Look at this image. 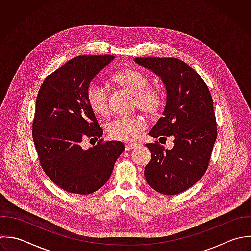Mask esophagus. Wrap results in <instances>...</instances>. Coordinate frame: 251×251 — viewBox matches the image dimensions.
I'll return each mask as SVG.
<instances>
[{
    "label": "esophagus",
    "mask_w": 251,
    "mask_h": 251,
    "mask_svg": "<svg viewBox=\"0 0 251 251\" xmlns=\"http://www.w3.org/2000/svg\"><path fill=\"white\" fill-rule=\"evenodd\" d=\"M138 145L137 144H134V143H127L125 144V150L126 151H130V150H133L137 147Z\"/></svg>",
    "instance_id": "34e87169"
}]
</instances>
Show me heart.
<instances>
[{
  "label": "heart",
  "instance_id": "1",
  "mask_svg": "<svg viewBox=\"0 0 251 251\" xmlns=\"http://www.w3.org/2000/svg\"><path fill=\"white\" fill-rule=\"evenodd\" d=\"M111 81L135 96L134 106L148 115H155L164 102V96L160 89L150 87L146 75L136 69H123L111 76ZM87 100L92 110L100 115L109 114L107 93L103 86L92 83L87 90ZM146 127L145 121L136 116H119L108 125L110 138L118 141L133 142Z\"/></svg>",
  "mask_w": 251,
  "mask_h": 251
}]
</instances>
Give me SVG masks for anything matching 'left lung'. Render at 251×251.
I'll list each match as a JSON object with an SVG mask.
<instances>
[{
	"label": "left lung",
	"instance_id": "obj_1",
	"mask_svg": "<svg viewBox=\"0 0 251 251\" xmlns=\"http://www.w3.org/2000/svg\"><path fill=\"white\" fill-rule=\"evenodd\" d=\"M134 60L160 77L166 89L163 116L149 135L174 138L171 150H165L158 142L146 145L151 154L145 168L146 181L162 195L183 193L206 172L217 138L211 94L198 72L178 58Z\"/></svg>",
	"mask_w": 251,
	"mask_h": 251
}]
</instances>
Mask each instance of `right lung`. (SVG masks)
Here are the masks:
<instances>
[{
    "label": "right lung",
    "instance_id": "1",
    "mask_svg": "<svg viewBox=\"0 0 251 251\" xmlns=\"http://www.w3.org/2000/svg\"><path fill=\"white\" fill-rule=\"evenodd\" d=\"M113 55H79L50 74L36 100L33 141L41 166L60 189L89 195L109 179L125 147L122 142L101 140L84 150L82 140H98L103 134L87 100L96 75Z\"/></svg>",
    "mask_w": 251,
    "mask_h": 251
}]
</instances>
